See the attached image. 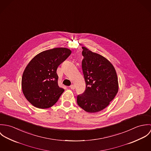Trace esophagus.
<instances>
[{
	"label": "esophagus",
	"mask_w": 151,
	"mask_h": 151,
	"mask_svg": "<svg viewBox=\"0 0 151 151\" xmlns=\"http://www.w3.org/2000/svg\"><path fill=\"white\" fill-rule=\"evenodd\" d=\"M70 89H75V86L72 84V85L70 86Z\"/></svg>",
	"instance_id": "34e87169"
}]
</instances>
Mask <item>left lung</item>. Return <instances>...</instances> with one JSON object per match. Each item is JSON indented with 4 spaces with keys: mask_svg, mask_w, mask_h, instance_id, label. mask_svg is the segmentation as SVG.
Returning <instances> with one entry per match:
<instances>
[{
    "mask_svg": "<svg viewBox=\"0 0 151 151\" xmlns=\"http://www.w3.org/2000/svg\"><path fill=\"white\" fill-rule=\"evenodd\" d=\"M82 70L86 81L84 92L77 96V104L88 113H96L106 108L119 90L114 66L103 56L82 47Z\"/></svg>",
    "mask_w": 151,
    "mask_h": 151,
    "instance_id": "1",
    "label": "left lung"
}]
</instances>
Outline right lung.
<instances>
[{"instance_id":"obj_1","label":"right lung","mask_w":151,"mask_h":151,"mask_svg":"<svg viewBox=\"0 0 151 151\" xmlns=\"http://www.w3.org/2000/svg\"><path fill=\"white\" fill-rule=\"evenodd\" d=\"M71 53L66 47L46 50L37 54L26 66L22 76V91L34 106L46 109L57 102L65 89L58 86L56 70Z\"/></svg>"}]
</instances>
